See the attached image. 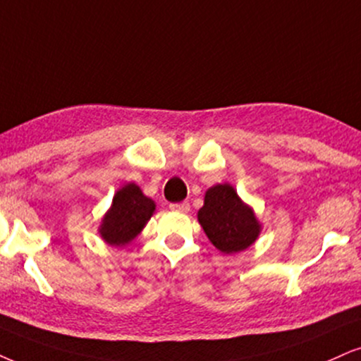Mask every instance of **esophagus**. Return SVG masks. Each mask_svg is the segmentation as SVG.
<instances>
[{
	"label": "esophagus",
	"instance_id": "1",
	"mask_svg": "<svg viewBox=\"0 0 361 361\" xmlns=\"http://www.w3.org/2000/svg\"><path fill=\"white\" fill-rule=\"evenodd\" d=\"M169 207H171V211H176V212H188L190 209V204L189 202H173Z\"/></svg>",
	"mask_w": 361,
	"mask_h": 361
}]
</instances>
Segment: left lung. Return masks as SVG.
Listing matches in <instances>:
<instances>
[{
	"label": "left lung",
	"instance_id": "left-lung-1",
	"mask_svg": "<svg viewBox=\"0 0 361 361\" xmlns=\"http://www.w3.org/2000/svg\"><path fill=\"white\" fill-rule=\"evenodd\" d=\"M197 219L209 241L226 255L244 251L256 241L261 231L251 209L244 206L229 184L207 190Z\"/></svg>",
	"mask_w": 361,
	"mask_h": 361
}]
</instances>
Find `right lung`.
<instances>
[{"label": "right lung", "mask_w": 361, "mask_h": 361, "mask_svg": "<svg viewBox=\"0 0 361 361\" xmlns=\"http://www.w3.org/2000/svg\"><path fill=\"white\" fill-rule=\"evenodd\" d=\"M155 209L135 184H127L115 194L112 207L104 217L100 234L112 246H126L140 233Z\"/></svg>", "instance_id": "1"}]
</instances>
